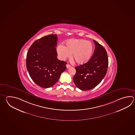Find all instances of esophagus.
I'll return each mask as SVG.
<instances>
[{
    "label": "esophagus",
    "instance_id": "obj_1",
    "mask_svg": "<svg viewBox=\"0 0 135 135\" xmlns=\"http://www.w3.org/2000/svg\"><path fill=\"white\" fill-rule=\"evenodd\" d=\"M71 67V66L70 64H66V67H67V68H69L70 67Z\"/></svg>",
    "mask_w": 135,
    "mask_h": 135
}]
</instances>
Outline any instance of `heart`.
<instances>
[{
	"mask_svg": "<svg viewBox=\"0 0 135 135\" xmlns=\"http://www.w3.org/2000/svg\"><path fill=\"white\" fill-rule=\"evenodd\" d=\"M94 46L91 42L84 39H71L66 42V46L62 44L58 46L57 51L60 58L65 60L72 58L79 64L86 63L91 58L93 52Z\"/></svg>",
	"mask_w": 135,
	"mask_h": 135,
	"instance_id": "b5f03b06",
	"label": "heart"
}]
</instances>
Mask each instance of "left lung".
I'll return each mask as SVG.
<instances>
[{
    "label": "left lung",
    "instance_id": "1",
    "mask_svg": "<svg viewBox=\"0 0 135 135\" xmlns=\"http://www.w3.org/2000/svg\"><path fill=\"white\" fill-rule=\"evenodd\" d=\"M95 48L93 55L88 62L75 67L73 78L75 85L82 90H88L101 82L107 72L108 58L104 47L93 40Z\"/></svg>",
    "mask_w": 135,
    "mask_h": 135
}]
</instances>
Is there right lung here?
<instances>
[{"label":"right lung","mask_w":135,"mask_h":135,"mask_svg":"<svg viewBox=\"0 0 135 135\" xmlns=\"http://www.w3.org/2000/svg\"><path fill=\"white\" fill-rule=\"evenodd\" d=\"M57 35L45 36L34 42L26 56V67L32 79L39 86L49 88L57 82L67 62L57 59Z\"/></svg>","instance_id":"right-lung-1"}]
</instances>
